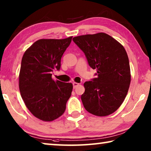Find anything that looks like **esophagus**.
<instances>
[{"instance_id": "esophagus-1", "label": "esophagus", "mask_w": 151, "mask_h": 151, "mask_svg": "<svg viewBox=\"0 0 151 151\" xmlns=\"http://www.w3.org/2000/svg\"><path fill=\"white\" fill-rule=\"evenodd\" d=\"M73 88H76V87H77V86L79 85V83H73Z\"/></svg>"}]
</instances>
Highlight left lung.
<instances>
[{"label": "left lung", "instance_id": "obj_1", "mask_svg": "<svg viewBox=\"0 0 151 151\" xmlns=\"http://www.w3.org/2000/svg\"><path fill=\"white\" fill-rule=\"evenodd\" d=\"M73 40L97 72V78L84 83V107L99 116L113 113L123 103L131 83L129 60L124 47L104 32L78 36Z\"/></svg>", "mask_w": 151, "mask_h": 151}]
</instances>
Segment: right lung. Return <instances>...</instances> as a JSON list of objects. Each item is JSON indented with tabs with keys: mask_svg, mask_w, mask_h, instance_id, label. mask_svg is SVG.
Returning a JSON list of instances; mask_svg holds the SVG:
<instances>
[{
	"mask_svg": "<svg viewBox=\"0 0 151 151\" xmlns=\"http://www.w3.org/2000/svg\"><path fill=\"white\" fill-rule=\"evenodd\" d=\"M72 38L38 40L22 57L20 93L27 109L41 121H52L60 117L71 95L73 84L55 81L51 73L60 69L61 57Z\"/></svg>",
	"mask_w": 151,
	"mask_h": 151,
	"instance_id": "1",
	"label": "right lung"
}]
</instances>
